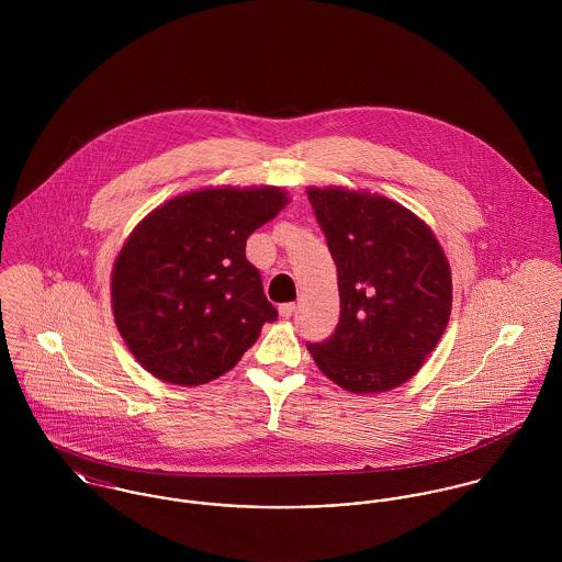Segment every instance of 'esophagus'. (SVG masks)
Wrapping results in <instances>:
<instances>
[{
	"mask_svg": "<svg viewBox=\"0 0 562 562\" xmlns=\"http://www.w3.org/2000/svg\"><path fill=\"white\" fill-rule=\"evenodd\" d=\"M292 314H294V303H283V305H279V316H281V318H292Z\"/></svg>",
	"mask_w": 562,
	"mask_h": 562,
	"instance_id": "1",
	"label": "esophagus"
}]
</instances>
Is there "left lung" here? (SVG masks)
<instances>
[{
    "mask_svg": "<svg viewBox=\"0 0 562 562\" xmlns=\"http://www.w3.org/2000/svg\"><path fill=\"white\" fill-rule=\"evenodd\" d=\"M337 268L339 322L307 344L322 374L352 394L406 383L452 312V270L430 227L401 203L341 186L307 188Z\"/></svg>",
    "mask_w": 562,
    "mask_h": 562,
    "instance_id": "8db88e82",
    "label": "left lung"
}]
</instances>
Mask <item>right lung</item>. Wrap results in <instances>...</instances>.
Here are the masks:
<instances>
[{"label": "right lung", "instance_id": "1", "mask_svg": "<svg viewBox=\"0 0 562 562\" xmlns=\"http://www.w3.org/2000/svg\"><path fill=\"white\" fill-rule=\"evenodd\" d=\"M290 196L274 186L201 188L147 214L112 268V314L134 359L156 379L194 387L229 372L277 321L248 236Z\"/></svg>", "mask_w": 562, "mask_h": 562}]
</instances>
